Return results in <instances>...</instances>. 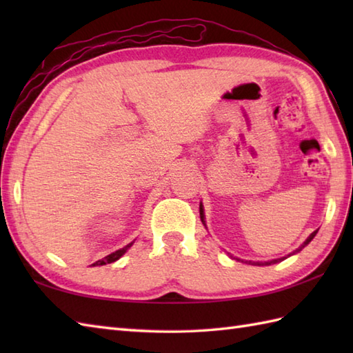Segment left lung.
Wrapping results in <instances>:
<instances>
[{"instance_id":"8db88e82","label":"left lung","mask_w":353,"mask_h":353,"mask_svg":"<svg viewBox=\"0 0 353 353\" xmlns=\"http://www.w3.org/2000/svg\"><path fill=\"white\" fill-rule=\"evenodd\" d=\"M200 219H201V223H203V226L206 228V221H205V208H203V205H201V201H200ZM317 232H319V229L317 230H314L312 234L306 238V241L299 247V249L296 250V252H292V253H297V252H301L305 245H308L311 241H312V238L317 235ZM292 253H290V254H292ZM288 254V256H290ZM238 259V258H236ZM283 259H287V256H283V258H277V259H272V261H264V262H254V261H243V259H238V261H243V262H249V264H252V265H272V264H276V262H281V261H283Z\"/></svg>"}]
</instances>
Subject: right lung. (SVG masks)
I'll return each instance as SVG.
<instances>
[{"instance_id": "add662e5", "label": "right lung", "mask_w": 353, "mask_h": 353, "mask_svg": "<svg viewBox=\"0 0 353 353\" xmlns=\"http://www.w3.org/2000/svg\"><path fill=\"white\" fill-rule=\"evenodd\" d=\"M133 243H134V239L132 243H129L127 245H124L123 249H119V250H115L114 253H110V254H108V256H104L103 259H99L97 262H94L92 264V267H97V265H106V264H112V262H115V261H118L119 258L123 256V254L130 249V247L133 245Z\"/></svg>"}]
</instances>
